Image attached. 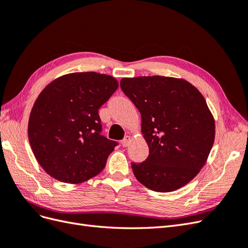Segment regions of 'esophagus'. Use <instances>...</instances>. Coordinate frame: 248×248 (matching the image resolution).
Instances as JSON below:
<instances>
[{"label": "esophagus", "instance_id": "34e87169", "mask_svg": "<svg viewBox=\"0 0 248 248\" xmlns=\"http://www.w3.org/2000/svg\"><path fill=\"white\" fill-rule=\"evenodd\" d=\"M130 141H131V138H130L129 136H126V137L123 139V140H122V146H123V147H127V146H128V145L130 144Z\"/></svg>", "mask_w": 248, "mask_h": 248}]
</instances>
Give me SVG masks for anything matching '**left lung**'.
Returning a JSON list of instances; mask_svg holds the SVG:
<instances>
[{
  "mask_svg": "<svg viewBox=\"0 0 248 248\" xmlns=\"http://www.w3.org/2000/svg\"><path fill=\"white\" fill-rule=\"evenodd\" d=\"M122 91L140 112L148 158L131 163L138 181L157 192L181 188L204 167L215 138V121L204 96L182 78H125Z\"/></svg>",
  "mask_w": 248,
  "mask_h": 248,
  "instance_id": "obj_1",
  "label": "left lung"
}]
</instances>
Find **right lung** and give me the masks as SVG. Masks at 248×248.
Segmentation results:
<instances>
[{"label":"right lung","mask_w":248,"mask_h":248,"mask_svg":"<svg viewBox=\"0 0 248 248\" xmlns=\"http://www.w3.org/2000/svg\"><path fill=\"white\" fill-rule=\"evenodd\" d=\"M118 87L107 74L74 72L42 90L30 114L28 137L35 158L50 177L79 184L106 167L118 142L101 136L98 109Z\"/></svg>","instance_id":"right-lung-1"}]
</instances>
